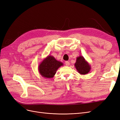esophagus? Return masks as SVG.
Masks as SVG:
<instances>
[{
    "label": "esophagus",
    "instance_id": "esophagus-1",
    "mask_svg": "<svg viewBox=\"0 0 120 120\" xmlns=\"http://www.w3.org/2000/svg\"><path fill=\"white\" fill-rule=\"evenodd\" d=\"M65 64H66V66H70V62H69V61H66V62H65Z\"/></svg>",
    "mask_w": 120,
    "mask_h": 120
}]
</instances>
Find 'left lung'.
I'll use <instances>...</instances> for the list:
<instances>
[{"mask_svg":"<svg viewBox=\"0 0 120 120\" xmlns=\"http://www.w3.org/2000/svg\"><path fill=\"white\" fill-rule=\"evenodd\" d=\"M75 67L79 73L82 75L88 74L91 69L90 65L82 56L77 57Z\"/></svg>","mask_w":120,"mask_h":120,"instance_id":"8db88e82","label":"left lung"}]
</instances>
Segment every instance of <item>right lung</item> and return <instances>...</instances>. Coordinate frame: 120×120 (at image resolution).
<instances>
[{
  "instance_id": "right-lung-1",
  "label": "right lung",
  "mask_w": 120,
  "mask_h": 120,
  "mask_svg": "<svg viewBox=\"0 0 120 120\" xmlns=\"http://www.w3.org/2000/svg\"><path fill=\"white\" fill-rule=\"evenodd\" d=\"M63 65V63L57 60L53 56L49 55L39 64L38 70L42 77L52 78L55 75L57 69Z\"/></svg>"
}]
</instances>
